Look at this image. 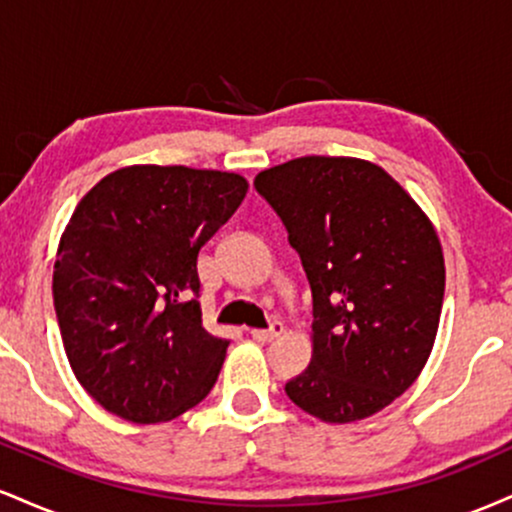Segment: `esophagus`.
<instances>
[{
	"label": "esophagus",
	"instance_id": "esophagus-1",
	"mask_svg": "<svg viewBox=\"0 0 512 512\" xmlns=\"http://www.w3.org/2000/svg\"><path fill=\"white\" fill-rule=\"evenodd\" d=\"M281 332H284V325H281V322H272V327H269V330H252L250 334L255 342L267 344V342H272V339L279 337Z\"/></svg>",
	"mask_w": 512,
	"mask_h": 512
}]
</instances>
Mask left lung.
I'll return each instance as SVG.
<instances>
[{
	"instance_id": "1",
	"label": "left lung",
	"mask_w": 512,
	"mask_h": 512,
	"mask_svg": "<svg viewBox=\"0 0 512 512\" xmlns=\"http://www.w3.org/2000/svg\"><path fill=\"white\" fill-rule=\"evenodd\" d=\"M255 187L313 291V358L286 395L325 424L378 414L419 378L436 342L445 291L436 228L363 158H293L257 173Z\"/></svg>"
}]
</instances>
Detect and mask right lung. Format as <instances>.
I'll return each instance as SVG.
<instances>
[{
  "mask_svg": "<svg viewBox=\"0 0 512 512\" xmlns=\"http://www.w3.org/2000/svg\"><path fill=\"white\" fill-rule=\"evenodd\" d=\"M248 187L238 173L146 163L76 204L52 296L69 366L105 411L163 424L211 392L228 342L202 327L197 257Z\"/></svg>",
  "mask_w": 512,
  "mask_h": 512,
  "instance_id": "1",
  "label": "right lung"
}]
</instances>
